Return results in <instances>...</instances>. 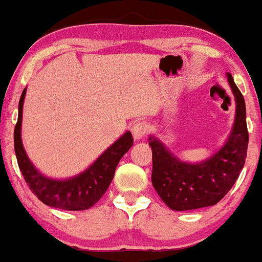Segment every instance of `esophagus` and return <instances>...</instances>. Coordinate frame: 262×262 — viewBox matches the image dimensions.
<instances>
[{
    "label": "esophagus",
    "mask_w": 262,
    "mask_h": 262,
    "mask_svg": "<svg viewBox=\"0 0 262 262\" xmlns=\"http://www.w3.org/2000/svg\"><path fill=\"white\" fill-rule=\"evenodd\" d=\"M146 131H148V128H146V124L143 123V121H136V123L131 126L132 136H134L136 141H139V139L144 137L146 135Z\"/></svg>",
    "instance_id": "obj_1"
}]
</instances>
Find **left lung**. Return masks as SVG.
<instances>
[{
  "label": "left lung",
  "instance_id": "1",
  "mask_svg": "<svg viewBox=\"0 0 262 262\" xmlns=\"http://www.w3.org/2000/svg\"><path fill=\"white\" fill-rule=\"evenodd\" d=\"M227 77L236 102L234 126L224 145L212 156L198 163L184 162L159 138L149 137L152 150V186L171 210L187 211L216 205L230 191L245 166L249 139L246 103L231 75L228 73Z\"/></svg>",
  "mask_w": 262,
  "mask_h": 262
}]
</instances>
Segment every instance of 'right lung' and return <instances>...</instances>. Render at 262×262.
Instances as JSON below:
<instances>
[{
	"label": "right lung",
	"mask_w": 262,
	"mask_h": 262,
	"mask_svg": "<svg viewBox=\"0 0 262 262\" xmlns=\"http://www.w3.org/2000/svg\"><path fill=\"white\" fill-rule=\"evenodd\" d=\"M26 88L19 101V116L14 130V148L25 181L31 191L45 205L67 211H82L92 207L105 194L113 180L114 171L121 157L134 144L130 131H126L107 148L87 169L69 179H52L35 168L28 159L21 139L23 108Z\"/></svg>",
	"instance_id": "right-lung-1"
}]
</instances>
